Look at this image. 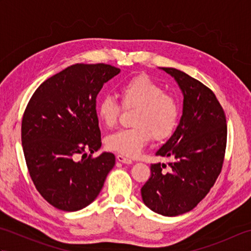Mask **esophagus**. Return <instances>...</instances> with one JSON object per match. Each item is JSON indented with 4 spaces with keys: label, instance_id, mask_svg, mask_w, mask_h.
Masks as SVG:
<instances>
[{
    "label": "esophagus",
    "instance_id": "obj_1",
    "mask_svg": "<svg viewBox=\"0 0 251 251\" xmlns=\"http://www.w3.org/2000/svg\"><path fill=\"white\" fill-rule=\"evenodd\" d=\"M116 159L117 161H119L120 163H123V164H127V165H130V164H132V161L130 158H127V157H125V156H123V155H116Z\"/></svg>",
    "mask_w": 251,
    "mask_h": 251
}]
</instances>
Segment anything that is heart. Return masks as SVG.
Segmentation results:
<instances>
[{
	"mask_svg": "<svg viewBox=\"0 0 251 251\" xmlns=\"http://www.w3.org/2000/svg\"><path fill=\"white\" fill-rule=\"evenodd\" d=\"M120 95L125 108H137L134 127L122 128L105 138L108 150L122 155H139L151 137L155 140L172 136L178 125L180 106L173 95L147 75H138L123 83ZM97 116L106 127L113 126L121 112V104L111 95H103L97 103Z\"/></svg>",
	"mask_w": 251,
	"mask_h": 251,
	"instance_id": "b5f03b06",
	"label": "heart"
}]
</instances>
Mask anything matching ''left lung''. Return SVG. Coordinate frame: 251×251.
I'll return each mask as SVG.
<instances>
[{
  "label": "left lung",
  "instance_id": "8db88e82",
  "mask_svg": "<svg viewBox=\"0 0 251 251\" xmlns=\"http://www.w3.org/2000/svg\"><path fill=\"white\" fill-rule=\"evenodd\" d=\"M175 78L183 95L182 115L172 137L156 155L172 157L151 165V177L141 189L147 207L158 215L185 214L204 199L219 176L226 147V115L215 94L175 68H159Z\"/></svg>",
  "mask_w": 251,
  "mask_h": 251
}]
</instances>
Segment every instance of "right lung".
Returning <instances> with one entry per match:
<instances>
[{
    "instance_id": "obj_1",
    "label": "right lung",
    "mask_w": 251,
    "mask_h": 251,
    "mask_svg": "<svg viewBox=\"0 0 251 251\" xmlns=\"http://www.w3.org/2000/svg\"><path fill=\"white\" fill-rule=\"evenodd\" d=\"M121 72L104 63H76L42 83L26 105L21 142L30 177L40 194L63 211L97 199L115 165L114 154L87 156L101 147L96 97Z\"/></svg>"
}]
</instances>
